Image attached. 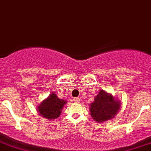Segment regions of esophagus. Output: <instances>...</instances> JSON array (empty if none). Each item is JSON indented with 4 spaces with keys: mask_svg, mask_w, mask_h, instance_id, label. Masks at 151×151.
<instances>
[{
    "mask_svg": "<svg viewBox=\"0 0 151 151\" xmlns=\"http://www.w3.org/2000/svg\"><path fill=\"white\" fill-rule=\"evenodd\" d=\"M80 100H81V99H80V98L79 97H74V101H75V102H79V101H80Z\"/></svg>",
    "mask_w": 151,
    "mask_h": 151,
    "instance_id": "esophagus-1",
    "label": "esophagus"
}]
</instances>
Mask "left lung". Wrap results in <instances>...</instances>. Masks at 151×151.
<instances>
[{
    "mask_svg": "<svg viewBox=\"0 0 151 151\" xmlns=\"http://www.w3.org/2000/svg\"><path fill=\"white\" fill-rule=\"evenodd\" d=\"M120 103L111 95L101 90L90 104L91 116L97 122H104L114 117L119 111Z\"/></svg>",
    "mask_w": 151,
    "mask_h": 151,
    "instance_id": "1",
    "label": "left lung"
}]
</instances>
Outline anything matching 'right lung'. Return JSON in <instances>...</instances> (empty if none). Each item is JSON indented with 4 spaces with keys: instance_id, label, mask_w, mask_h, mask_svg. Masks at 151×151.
<instances>
[{
    "instance_id": "obj_1",
    "label": "right lung",
    "mask_w": 151,
    "mask_h": 151,
    "mask_svg": "<svg viewBox=\"0 0 151 151\" xmlns=\"http://www.w3.org/2000/svg\"><path fill=\"white\" fill-rule=\"evenodd\" d=\"M66 104V101L58 99L55 93L50 94L47 99L38 106V112L42 116L50 119H54L59 117L61 114V111Z\"/></svg>"
}]
</instances>
